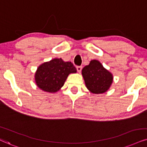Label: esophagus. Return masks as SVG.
<instances>
[{"instance_id": "obj_1", "label": "esophagus", "mask_w": 147, "mask_h": 147, "mask_svg": "<svg viewBox=\"0 0 147 147\" xmlns=\"http://www.w3.org/2000/svg\"><path fill=\"white\" fill-rule=\"evenodd\" d=\"M76 69H77L78 72H79V73H80L81 71H82V66H78L77 67H76Z\"/></svg>"}]
</instances>
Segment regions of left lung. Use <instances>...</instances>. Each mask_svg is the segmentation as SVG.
Here are the masks:
<instances>
[{"mask_svg": "<svg viewBox=\"0 0 147 147\" xmlns=\"http://www.w3.org/2000/svg\"><path fill=\"white\" fill-rule=\"evenodd\" d=\"M85 85L90 93L102 94L108 91L113 82V75L97 60H92L82 70Z\"/></svg>", "mask_w": 147, "mask_h": 147, "instance_id": "8db88e82", "label": "left lung"}]
</instances>
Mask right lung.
I'll return each instance as SVG.
<instances>
[{"label":"right lung","mask_w":147,"mask_h":147,"mask_svg":"<svg viewBox=\"0 0 147 147\" xmlns=\"http://www.w3.org/2000/svg\"><path fill=\"white\" fill-rule=\"evenodd\" d=\"M77 72L73 63L54 59L39 65L35 74L36 85L43 91L54 93L65 84L70 74Z\"/></svg>","instance_id":"obj_1"}]
</instances>
